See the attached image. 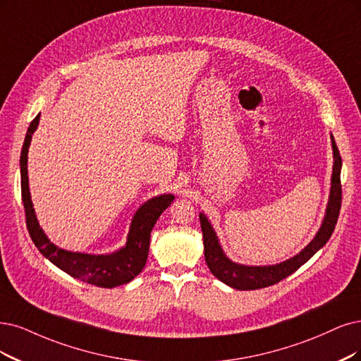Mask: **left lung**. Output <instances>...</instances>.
Listing matches in <instances>:
<instances>
[{
    "instance_id": "left-lung-1",
    "label": "left lung",
    "mask_w": 361,
    "mask_h": 361,
    "mask_svg": "<svg viewBox=\"0 0 361 361\" xmlns=\"http://www.w3.org/2000/svg\"><path fill=\"white\" fill-rule=\"evenodd\" d=\"M331 149H333V159H335V162H333L331 189H330L329 204H327L323 224L312 241L295 257H291L278 264H271V266H245V264L235 263L224 255V251L219 243V238L214 229H212L208 219L202 214V212L199 214V220H201V228L204 233L205 262L212 275L219 278L221 283L228 284L229 287L236 290H257L263 287H269L279 283L281 279L287 278L293 272H296L300 266L308 262L319 248H323L326 245L333 231H335V226L341 211V202H342V188H341L342 159L333 137H331Z\"/></svg>"
}]
</instances>
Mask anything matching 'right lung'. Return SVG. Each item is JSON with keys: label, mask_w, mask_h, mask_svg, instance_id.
<instances>
[{"label": "right lung", "mask_w": 361, "mask_h": 361, "mask_svg": "<svg viewBox=\"0 0 361 361\" xmlns=\"http://www.w3.org/2000/svg\"><path fill=\"white\" fill-rule=\"evenodd\" d=\"M39 123V114L32 120L20 153V188L22 201L25 207L26 228L35 247L53 264L68 275L82 279L97 287L113 288L132 281L145 266L149 256L150 233L160 214L171 205L173 195H160L142 204L130 221L126 245L111 252V255H86V252H73L56 247L39 228L32 208L30 183H28V149Z\"/></svg>", "instance_id": "obj_1"}]
</instances>
